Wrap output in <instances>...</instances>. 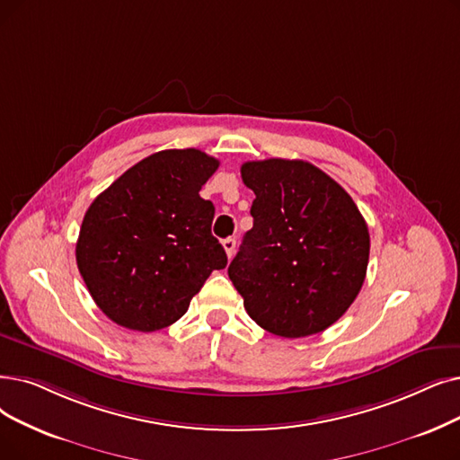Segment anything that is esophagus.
<instances>
[{
    "label": "esophagus",
    "mask_w": 460,
    "mask_h": 460,
    "mask_svg": "<svg viewBox=\"0 0 460 460\" xmlns=\"http://www.w3.org/2000/svg\"><path fill=\"white\" fill-rule=\"evenodd\" d=\"M224 244V248H226V253H227V257L231 259L233 257V253H234V248H236V241H234V238H226V241L222 243Z\"/></svg>",
    "instance_id": "34e87169"
}]
</instances>
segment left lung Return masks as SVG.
Listing matches in <instances>:
<instances>
[{
	"mask_svg": "<svg viewBox=\"0 0 460 460\" xmlns=\"http://www.w3.org/2000/svg\"><path fill=\"white\" fill-rule=\"evenodd\" d=\"M241 174L255 193L253 227L227 272L248 315L284 338L325 331L365 282L363 214L341 184L303 159L246 162Z\"/></svg>",
	"mask_w": 460,
	"mask_h": 460,
	"instance_id": "8db88e82",
	"label": "left lung"
}]
</instances>
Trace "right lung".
Returning a JSON list of instances; mask_svg holds the SVG:
<instances>
[{
    "mask_svg": "<svg viewBox=\"0 0 460 460\" xmlns=\"http://www.w3.org/2000/svg\"><path fill=\"white\" fill-rule=\"evenodd\" d=\"M216 157L162 150L128 169L84 214L76 265L102 312L154 332L178 322L227 255L212 236L214 205L199 195Z\"/></svg>",
    "mask_w": 460,
    "mask_h": 460,
    "instance_id": "add662e5",
    "label": "right lung"
}]
</instances>
